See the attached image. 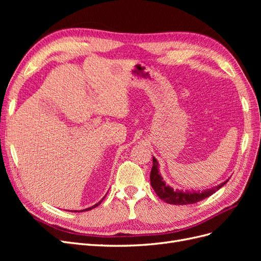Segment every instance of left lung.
Returning a JSON list of instances; mask_svg holds the SVG:
<instances>
[{
    "mask_svg": "<svg viewBox=\"0 0 261 261\" xmlns=\"http://www.w3.org/2000/svg\"><path fill=\"white\" fill-rule=\"evenodd\" d=\"M228 179L215 187L203 189L202 192H191L183 191V189H181V191H179V189H174L163 180V177L159 173V162L156 161L154 156H152V169L151 172H150V183H151L153 191L158 196H159V198L171 204H191L198 202L219 191L221 187L227 183Z\"/></svg>",
    "mask_w": 261,
    "mask_h": 261,
    "instance_id": "left-lung-1",
    "label": "left lung"
}]
</instances>
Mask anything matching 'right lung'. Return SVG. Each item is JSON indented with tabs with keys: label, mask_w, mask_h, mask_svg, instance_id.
Segmentation results:
<instances>
[{
	"label": "right lung",
	"mask_w": 261,
	"mask_h": 261,
	"mask_svg": "<svg viewBox=\"0 0 261 261\" xmlns=\"http://www.w3.org/2000/svg\"><path fill=\"white\" fill-rule=\"evenodd\" d=\"M103 199H105V197H103V198H102V199H101V200H100L99 202H97L96 204H93V206H91V207H89V208H87V209H84V210H82V211H85V210H86V211H88V210H91V209H93V208H96V207H98V206H99V204H100V203H101L102 201H103ZM75 212H76V211H75Z\"/></svg>",
	"instance_id": "1"
}]
</instances>
